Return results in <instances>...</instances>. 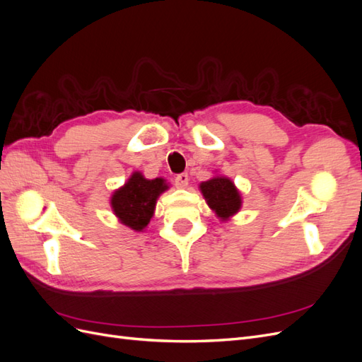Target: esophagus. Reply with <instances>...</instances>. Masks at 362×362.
<instances>
[{"mask_svg":"<svg viewBox=\"0 0 362 362\" xmlns=\"http://www.w3.org/2000/svg\"><path fill=\"white\" fill-rule=\"evenodd\" d=\"M189 184V173H180L177 175V178H175V185H177L178 189H185Z\"/></svg>","mask_w":362,"mask_h":362,"instance_id":"1","label":"esophagus"}]
</instances>
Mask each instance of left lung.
Instances as JSON below:
<instances>
[{
  "label": "left lung",
  "instance_id": "1",
  "mask_svg": "<svg viewBox=\"0 0 362 362\" xmlns=\"http://www.w3.org/2000/svg\"><path fill=\"white\" fill-rule=\"evenodd\" d=\"M199 189L208 206L222 221H228L242 208V196H240L234 182L226 177H214L204 181L201 182Z\"/></svg>",
  "mask_w": 362,
  "mask_h": 362
}]
</instances>
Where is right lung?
I'll use <instances>...</instances> for the list:
<instances>
[{
    "mask_svg": "<svg viewBox=\"0 0 362 362\" xmlns=\"http://www.w3.org/2000/svg\"><path fill=\"white\" fill-rule=\"evenodd\" d=\"M169 187L163 178L146 180L140 172H134L128 181L112 194V208L120 223L144 231L154 216L158 196Z\"/></svg>",
    "mask_w": 362,
    "mask_h": 362,
    "instance_id": "right-lung-1",
    "label": "right lung"
}]
</instances>
